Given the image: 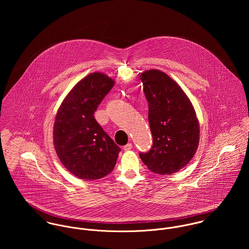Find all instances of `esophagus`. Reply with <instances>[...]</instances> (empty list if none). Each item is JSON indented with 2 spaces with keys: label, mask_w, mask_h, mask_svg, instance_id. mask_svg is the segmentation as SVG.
<instances>
[{
  "label": "esophagus",
  "mask_w": 249,
  "mask_h": 249,
  "mask_svg": "<svg viewBox=\"0 0 249 249\" xmlns=\"http://www.w3.org/2000/svg\"><path fill=\"white\" fill-rule=\"evenodd\" d=\"M124 150H125V151H128V150H130L131 148H132V143H127V144H125V145H124Z\"/></svg>",
  "instance_id": "esophagus-1"
}]
</instances>
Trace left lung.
<instances>
[{
    "instance_id": "8db88e82",
    "label": "left lung",
    "mask_w": 249,
    "mask_h": 249,
    "mask_svg": "<svg viewBox=\"0 0 249 249\" xmlns=\"http://www.w3.org/2000/svg\"><path fill=\"white\" fill-rule=\"evenodd\" d=\"M148 103L152 147L140 158L149 171L172 175L194 157L199 142V124L191 101L178 83L159 70L141 72Z\"/></svg>"
}]
</instances>
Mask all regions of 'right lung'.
Here are the masks:
<instances>
[{"instance_id":"1","label":"right lung","mask_w":249,"mask_h":249,"mask_svg":"<svg viewBox=\"0 0 249 249\" xmlns=\"http://www.w3.org/2000/svg\"><path fill=\"white\" fill-rule=\"evenodd\" d=\"M115 81L92 72L78 81L59 107L53 124V144L63 166L74 177L96 180L110 174L121 148L94 117Z\"/></svg>"}]
</instances>
